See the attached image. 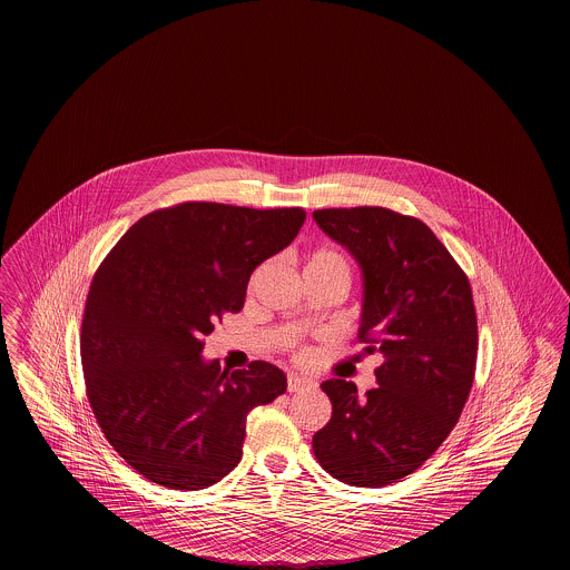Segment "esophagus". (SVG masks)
<instances>
[{"mask_svg": "<svg viewBox=\"0 0 570 570\" xmlns=\"http://www.w3.org/2000/svg\"><path fill=\"white\" fill-rule=\"evenodd\" d=\"M313 382L311 380H306V377H302V375H296V373H292L289 377H287V390L289 392H299V390L308 389Z\"/></svg>", "mask_w": 570, "mask_h": 570, "instance_id": "34e87169", "label": "esophagus"}]
</instances>
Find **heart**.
I'll use <instances>...</instances> for the list:
<instances>
[{
	"label": "heart",
	"instance_id": "heart-1",
	"mask_svg": "<svg viewBox=\"0 0 570 570\" xmlns=\"http://www.w3.org/2000/svg\"><path fill=\"white\" fill-rule=\"evenodd\" d=\"M304 271H341L350 276V266L336 250L330 248H317L306 257ZM306 358V352H299L298 360Z\"/></svg>",
	"mask_w": 570,
	"mask_h": 570
}]
</instances>
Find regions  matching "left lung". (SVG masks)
Here are the masks:
<instances>
[{"label":"left lung","instance_id":"1","mask_svg":"<svg viewBox=\"0 0 570 570\" xmlns=\"http://www.w3.org/2000/svg\"><path fill=\"white\" fill-rule=\"evenodd\" d=\"M315 223L358 262V341L382 354L377 389L328 380L332 419L313 435L320 465L354 487H386L442 446L470 396L479 326L472 287L446 246L414 216L330 208Z\"/></svg>","mask_w":570,"mask_h":570}]
</instances>
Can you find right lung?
Returning a JSON list of instances; mask_svg holds the SVG:
<instances>
[{
  "mask_svg": "<svg viewBox=\"0 0 570 570\" xmlns=\"http://www.w3.org/2000/svg\"><path fill=\"white\" fill-rule=\"evenodd\" d=\"M304 218L302 208L186 202L139 218L94 274L81 324L86 392L107 442L144 479L184 491L225 479L240 463L248 412L287 390L271 362L227 373L202 352Z\"/></svg>",
  "mask_w": 570,
  "mask_h": 570,
  "instance_id": "obj_1",
  "label": "right lung"
}]
</instances>
